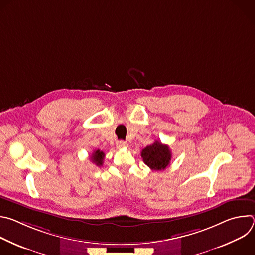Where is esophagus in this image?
Returning <instances> with one entry per match:
<instances>
[{
  "instance_id": "34e87169",
  "label": "esophagus",
  "mask_w": 255,
  "mask_h": 255,
  "mask_svg": "<svg viewBox=\"0 0 255 255\" xmlns=\"http://www.w3.org/2000/svg\"><path fill=\"white\" fill-rule=\"evenodd\" d=\"M116 146H117V148H118V149H122V148H126V147L128 146V144H127V142H126V141L120 140V141H118V142H117Z\"/></svg>"
}]
</instances>
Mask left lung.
Wrapping results in <instances>:
<instances>
[{
	"instance_id": "left-lung-1",
	"label": "left lung",
	"mask_w": 255,
	"mask_h": 255,
	"mask_svg": "<svg viewBox=\"0 0 255 255\" xmlns=\"http://www.w3.org/2000/svg\"><path fill=\"white\" fill-rule=\"evenodd\" d=\"M141 157L144 163L152 170H162L169 165L171 151L165 144L155 141L153 144L142 149Z\"/></svg>"
}]
</instances>
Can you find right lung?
Segmentation results:
<instances>
[{"label":"right lung","instance_id":"add662e5","mask_svg":"<svg viewBox=\"0 0 255 255\" xmlns=\"http://www.w3.org/2000/svg\"><path fill=\"white\" fill-rule=\"evenodd\" d=\"M105 157V153L103 151H101L100 149L95 150L91 156V160L98 166H101L103 164V160Z\"/></svg>","mask_w":255,"mask_h":255}]
</instances>
